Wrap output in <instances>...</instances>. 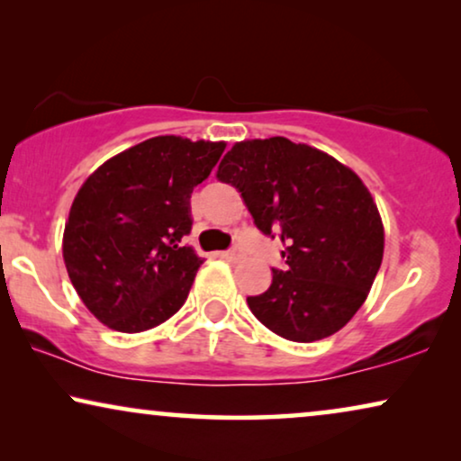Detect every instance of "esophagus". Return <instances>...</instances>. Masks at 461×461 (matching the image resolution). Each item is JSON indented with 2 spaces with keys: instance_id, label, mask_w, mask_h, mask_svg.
<instances>
[{
  "instance_id": "obj_1",
  "label": "esophagus",
  "mask_w": 461,
  "mask_h": 461,
  "mask_svg": "<svg viewBox=\"0 0 461 461\" xmlns=\"http://www.w3.org/2000/svg\"><path fill=\"white\" fill-rule=\"evenodd\" d=\"M224 258V260H239V258L243 256V249L239 248V245H235V248H230V249H226V251H222V254H220Z\"/></svg>"
}]
</instances>
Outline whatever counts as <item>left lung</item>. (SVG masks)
<instances>
[{
	"instance_id": "left-lung-1",
	"label": "left lung",
	"mask_w": 461,
	"mask_h": 461,
	"mask_svg": "<svg viewBox=\"0 0 461 461\" xmlns=\"http://www.w3.org/2000/svg\"><path fill=\"white\" fill-rule=\"evenodd\" d=\"M258 230L279 237L285 267L249 295V311L276 336L314 342L363 306L384 256V226L361 178L323 150L283 136L237 142L218 166Z\"/></svg>"
}]
</instances>
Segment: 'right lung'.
Wrapping results in <instances>:
<instances>
[{
	"label": "right lung",
	"mask_w": 461,
	"mask_h": 461,
	"mask_svg": "<svg viewBox=\"0 0 461 461\" xmlns=\"http://www.w3.org/2000/svg\"><path fill=\"white\" fill-rule=\"evenodd\" d=\"M224 142L149 138L104 161L79 188L62 237L75 292L100 323L147 331L186 302L203 260L191 232V193Z\"/></svg>",
	"instance_id": "obj_1"
}]
</instances>
